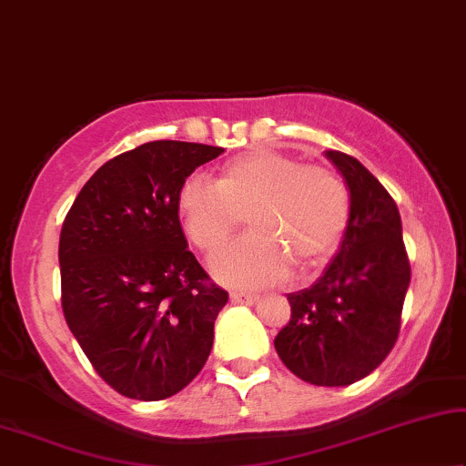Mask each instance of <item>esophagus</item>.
Returning <instances> with one entry per match:
<instances>
[{"instance_id": "obj_1", "label": "esophagus", "mask_w": 466, "mask_h": 466, "mask_svg": "<svg viewBox=\"0 0 466 466\" xmlns=\"http://www.w3.org/2000/svg\"><path fill=\"white\" fill-rule=\"evenodd\" d=\"M229 298H232V302H237V305H256L259 300L258 294H247V291H232Z\"/></svg>"}]
</instances>
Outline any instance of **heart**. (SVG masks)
Here are the masks:
<instances>
[{"mask_svg": "<svg viewBox=\"0 0 466 466\" xmlns=\"http://www.w3.org/2000/svg\"><path fill=\"white\" fill-rule=\"evenodd\" d=\"M187 238L204 253L219 251L243 223L253 232L215 258L226 281H279L289 266L318 268L337 251L351 217V196L328 166L302 164L272 148H253L219 168L215 183L189 177L177 198Z\"/></svg>", "mask_w": 466, "mask_h": 466, "instance_id": "1", "label": "heart"}]
</instances>
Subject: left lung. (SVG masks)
Wrapping results in <instances>:
<instances>
[{"label": "left lung", "mask_w": 466, "mask_h": 466, "mask_svg": "<svg viewBox=\"0 0 466 466\" xmlns=\"http://www.w3.org/2000/svg\"><path fill=\"white\" fill-rule=\"evenodd\" d=\"M351 196L343 243L318 281L288 294L275 339L281 362L313 386H350L380 367L399 339L411 281L396 202L351 155L326 151Z\"/></svg>", "instance_id": "obj_1"}]
</instances>
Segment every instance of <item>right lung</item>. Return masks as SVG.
I'll return each instance as SVG.
<instances>
[{"label":"right lung","mask_w":466,"mask_h":466,"mask_svg":"<svg viewBox=\"0 0 466 466\" xmlns=\"http://www.w3.org/2000/svg\"><path fill=\"white\" fill-rule=\"evenodd\" d=\"M221 147L153 140L93 175L59 237L61 309L97 375L164 400L200 373L228 291L187 249L178 189Z\"/></svg>","instance_id":"right-lung-1"}]
</instances>
